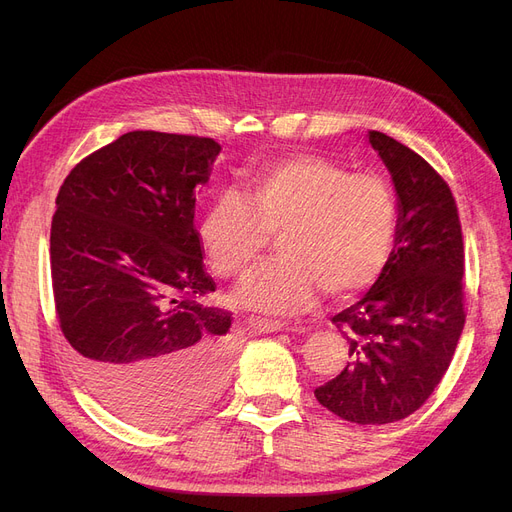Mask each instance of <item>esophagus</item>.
I'll return each instance as SVG.
<instances>
[{
	"label": "esophagus",
	"mask_w": 512,
	"mask_h": 512,
	"mask_svg": "<svg viewBox=\"0 0 512 512\" xmlns=\"http://www.w3.org/2000/svg\"><path fill=\"white\" fill-rule=\"evenodd\" d=\"M249 326L259 332V334H267V332H280L286 328V324L278 319H263V317H253L249 319Z\"/></svg>",
	"instance_id": "esophagus-1"
}]
</instances>
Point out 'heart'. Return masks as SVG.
<instances>
[{"mask_svg": "<svg viewBox=\"0 0 512 512\" xmlns=\"http://www.w3.org/2000/svg\"><path fill=\"white\" fill-rule=\"evenodd\" d=\"M398 201L380 174L348 170L321 155H292L249 174L242 197L224 191L197 234L211 267L245 278L270 236L282 261L240 288V301L276 315L307 311L321 290L348 299L382 278L396 247Z\"/></svg>", "mask_w": 512, "mask_h": 512, "instance_id": "b5f03b06", "label": "heart"}]
</instances>
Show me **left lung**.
Wrapping results in <instances>:
<instances>
[{
  "instance_id": "8db88e82",
  "label": "left lung",
  "mask_w": 512,
  "mask_h": 512,
  "mask_svg": "<svg viewBox=\"0 0 512 512\" xmlns=\"http://www.w3.org/2000/svg\"><path fill=\"white\" fill-rule=\"evenodd\" d=\"M398 195V236L382 278L332 317L346 367L315 398L359 425L415 413L444 378L465 326V249L446 180L407 145L369 130Z\"/></svg>"
}]
</instances>
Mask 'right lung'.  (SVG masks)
Masks as SVG:
<instances>
[{
	"instance_id": "obj_1",
	"label": "right lung",
	"mask_w": 512,
	"mask_h": 512,
	"mask_svg": "<svg viewBox=\"0 0 512 512\" xmlns=\"http://www.w3.org/2000/svg\"><path fill=\"white\" fill-rule=\"evenodd\" d=\"M222 147L132 130L87 155L60 186L51 284L89 390L122 419L164 427L209 407L228 382L230 313L195 228V188Z\"/></svg>"
}]
</instances>
